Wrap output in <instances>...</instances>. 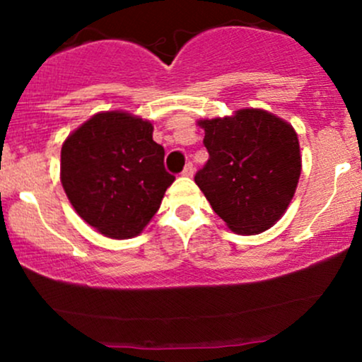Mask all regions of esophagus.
<instances>
[{"label":"esophagus","instance_id":"34e87169","mask_svg":"<svg viewBox=\"0 0 362 362\" xmlns=\"http://www.w3.org/2000/svg\"><path fill=\"white\" fill-rule=\"evenodd\" d=\"M194 172H195V170H194V165L190 163V161H189V163L185 165V168H184V172H182V175H184V177H192V175H194Z\"/></svg>","mask_w":362,"mask_h":362}]
</instances>
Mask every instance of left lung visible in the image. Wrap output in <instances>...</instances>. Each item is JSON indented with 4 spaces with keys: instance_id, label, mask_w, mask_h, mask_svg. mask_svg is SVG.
Returning <instances> with one entry per match:
<instances>
[{
    "instance_id": "left-lung-1",
    "label": "left lung",
    "mask_w": 362,
    "mask_h": 362,
    "mask_svg": "<svg viewBox=\"0 0 362 362\" xmlns=\"http://www.w3.org/2000/svg\"><path fill=\"white\" fill-rule=\"evenodd\" d=\"M209 160L195 184L236 235H259L286 213L301 175L294 127L262 109L197 120Z\"/></svg>"
}]
</instances>
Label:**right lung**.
Returning a JSON list of instances; mask_svg holds the SVG:
<instances>
[{"label":"right lung","instance_id":"add662e5","mask_svg":"<svg viewBox=\"0 0 362 362\" xmlns=\"http://www.w3.org/2000/svg\"><path fill=\"white\" fill-rule=\"evenodd\" d=\"M153 141V124L124 110L98 112L61 148V184L78 216L114 240L138 236L175 177Z\"/></svg>","mask_w":362,"mask_h":362}]
</instances>
